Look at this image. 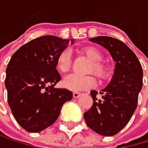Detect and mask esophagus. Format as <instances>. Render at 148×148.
<instances>
[{
    "label": "esophagus",
    "instance_id": "1",
    "mask_svg": "<svg viewBox=\"0 0 148 148\" xmlns=\"http://www.w3.org/2000/svg\"><path fill=\"white\" fill-rule=\"evenodd\" d=\"M80 95H82V93H80V92H73V97H74V98H79Z\"/></svg>",
    "mask_w": 148,
    "mask_h": 148
}]
</instances>
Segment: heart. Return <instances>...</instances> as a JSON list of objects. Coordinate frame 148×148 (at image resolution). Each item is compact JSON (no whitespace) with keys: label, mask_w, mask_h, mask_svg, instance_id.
<instances>
[{"label":"heart","mask_w":148,"mask_h":148,"mask_svg":"<svg viewBox=\"0 0 148 148\" xmlns=\"http://www.w3.org/2000/svg\"><path fill=\"white\" fill-rule=\"evenodd\" d=\"M82 53L85 55L89 59L92 61V65L89 69V72H93L99 79H104L108 77L109 70L106 65L102 64L101 61L103 60V53L98 49L92 46L85 47L82 49ZM71 52L70 50L66 49L62 51L57 57L56 66L57 69L62 73L69 71L71 66ZM95 83V80L92 76H79L76 74H69L63 79V86L69 91L80 92L85 91L92 88Z\"/></svg>","instance_id":"heart-1"}]
</instances>
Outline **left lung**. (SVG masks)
Wrapping results in <instances>:
<instances>
[{
    "instance_id": "left-lung-1",
    "label": "left lung",
    "mask_w": 148,
    "mask_h": 148,
    "mask_svg": "<svg viewBox=\"0 0 148 148\" xmlns=\"http://www.w3.org/2000/svg\"><path fill=\"white\" fill-rule=\"evenodd\" d=\"M106 48L116 62L110 82L99 93L91 91L92 108L84 113L89 128L104 136H113L124 128L137 108L138 95L143 87V69L137 56L118 39L97 36L90 39Z\"/></svg>"
}]
</instances>
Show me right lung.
<instances>
[{"label":"right lung","mask_w":148,"mask_h":148,"mask_svg":"<svg viewBox=\"0 0 148 148\" xmlns=\"http://www.w3.org/2000/svg\"><path fill=\"white\" fill-rule=\"evenodd\" d=\"M73 40L47 35L24 44L7 65L5 87L14 118L23 129L39 132L53 124L62 106L72 99L66 89L56 88L61 76L56 69L59 53Z\"/></svg>","instance_id":"right-lung-1"}]
</instances>
